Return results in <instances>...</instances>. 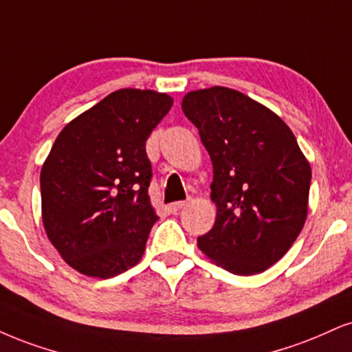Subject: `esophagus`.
I'll return each instance as SVG.
<instances>
[{
  "instance_id": "esophagus-1",
  "label": "esophagus",
  "mask_w": 352,
  "mask_h": 352,
  "mask_svg": "<svg viewBox=\"0 0 352 352\" xmlns=\"http://www.w3.org/2000/svg\"><path fill=\"white\" fill-rule=\"evenodd\" d=\"M184 206H186V202H184V201L173 202V204H169V206H168V210L171 212V214H177V212H179L181 209H183Z\"/></svg>"
}]
</instances>
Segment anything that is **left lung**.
Here are the masks:
<instances>
[{
    "instance_id": "left-lung-1",
    "label": "left lung",
    "mask_w": 352,
    "mask_h": 352,
    "mask_svg": "<svg viewBox=\"0 0 352 352\" xmlns=\"http://www.w3.org/2000/svg\"><path fill=\"white\" fill-rule=\"evenodd\" d=\"M183 111L214 166V227L197 245L238 276L266 271L287 253L309 210L311 169L284 120L240 91H190Z\"/></svg>"
}]
</instances>
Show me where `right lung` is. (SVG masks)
<instances>
[{
	"label": "right lung",
	"instance_id": "add662e5",
	"mask_svg": "<svg viewBox=\"0 0 352 352\" xmlns=\"http://www.w3.org/2000/svg\"><path fill=\"white\" fill-rule=\"evenodd\" d=\"M168 94L119 89L78 116L41 171L47 236L73 269L114 277L140 261L153 223L145 143L171 109Z\"/></svg>",
	"mask_w": 352,
	"mask_h": 352
}]
</instances>
